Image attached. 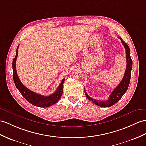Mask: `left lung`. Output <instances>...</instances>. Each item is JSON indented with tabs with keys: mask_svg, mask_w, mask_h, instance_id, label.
<instances>
[{
	"mask_svg": "<svg viewBox=\"0 0 146 146\" xmlns=\"http://www.w3.org/2000/svg\"><path fill=\"white\" fill-rule=\"evenodd\" d=\"M118 38L120 39V40L121 41L122 44L124 46V48H125L126 54V69L122 80L121 81V82L119 84L118 86L115 88L114 90H113L111 92V94H110L108 100L106 101H100L92 98L87 95L86 91L85 90V94L86 95V97L88 100H90L95 105L101 106V107H110V106L113 105L115 104L116 103L118 102L120 100L121 98L123 97V95L126 93V92L127 91V88H128L129 85L131 70H132L133 67V61L132 60H131L130 56V49L128 45L122 40L121 38Z\"/></svg>",
	"mask_w": 146,
	"mask_h": 146,
	"instance_id": "left-lung-1",
	"label": "left lung"
}]
</instances>
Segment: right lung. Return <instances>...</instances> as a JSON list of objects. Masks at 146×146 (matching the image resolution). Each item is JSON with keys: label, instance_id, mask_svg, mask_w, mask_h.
<instances>
[{"label": "right lung", "instance_id": "add662e5", "mask_svg": "<svg viewBox=\"0 0 146 146\" xmlns=\"http://www.w3.org/2000/svg\"><path fill=\"white\" fill-rule=\"evenodd\" d=\"M19 44L18 46L16 51V56L13 59L12 62V68H13V81L15 83V86L18 90H19L20 94L22 95L23 97L26 100L30 103L31 104L33 105L39 107L46 108L50 106L51 105H54L58 102L60 98L61 97L62 94V87L64 82L65 79H62V82L59 85V87L57 88L54 93L49 96H43L42 95L38 94L35 92L30 90L27 88L21 82L19 77L17 76V70H16V60L18 56V50H19Z\"/></svg>", "mask_w": 146, "mask_h": 146}]
</instances>
